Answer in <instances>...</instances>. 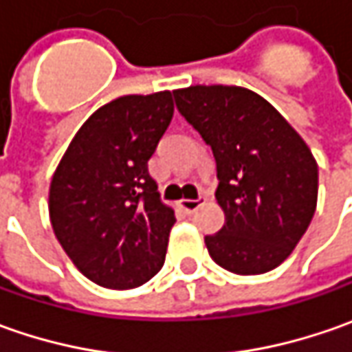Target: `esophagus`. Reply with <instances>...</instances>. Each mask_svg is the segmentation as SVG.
<instances>
[{"instance_id": "esophagus-1", "label": "esophagus", "mask_w": 352, "mask_h": 352, "mask_svg": "<svg viewBox=\"0 0 352 352\" xmlns=\"http://www.w3.org/2000/svg\"><path fill=\"white\" fill-rule=\"evenodd\" d=\"M206 199H208L206 196H199L196 197V199H182V201H180V206H182V210L186 211V213H194L199 206H204V204H206Z\"/></svg>"}]
</instances>
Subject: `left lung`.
I'll use <instances>...</instances> for the list:
<instances>
[{"label": "left lung", "instance_id": "left-lung-1", "mask_svg": "<svg viewBox=\"0 0 352 352\" xmlns=\"http://www.w3.org/2000/svg\"><path fill=\"white\" fill-rule=\"evenodd\" d=\"M182 117L217 162L225 225L206 236L210 256L235 274L284 263L318 206V162L304 139L258 94L239 86L176 89Z\"/></svg>", "mask_w": 352, "mask_h": 352}]
</instances>
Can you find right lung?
<instances>
[{
	"mask_svg": "<svg viewBox=\"0 0 352 352\" xmlns=\"http://www.w3.org/2000/svg\"><path fill=\"white\" fill-rule=\"evenodd\" d=\"M172 116L170 91L117 98L80 127L52 176L54 235L103 288H137L164 264L176 217L160 201L148 158Z\"/></svg>",
	"mask_w": 352,
	"mask_h": 352,
	"instance_id": "1",
	"label": "right lung"
}]
</instances>
